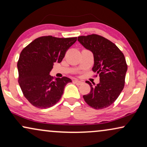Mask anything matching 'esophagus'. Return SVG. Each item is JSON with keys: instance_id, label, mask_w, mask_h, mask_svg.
<instances>
[{"instance_id": "1", "label": "esophagus", "mask_w": 147, "mask_h": 147, "mask_svg": "<svg viewBox=\"0 0 147 147\" xmlns=\"http://www.w3.org/2000/svg\"><path fill=\"white\" fill-rule=\"evenodd\" d=\"M74 82H75V83L77 84V85H81L82 84H83V82L80 81V80H76L75 81H74Z\"/></svg>"}]
</instances>
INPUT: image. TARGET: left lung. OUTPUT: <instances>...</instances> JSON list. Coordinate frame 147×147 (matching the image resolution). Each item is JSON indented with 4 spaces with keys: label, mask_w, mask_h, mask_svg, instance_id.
Instances as JSON below:
<instances>
[{
    "label": "left lung",
    "mask_w": 147,
    "mask_h": 147,
    "mask_svg": "<svg viewBox=\"0 0 147 147\" xmlns=\"http://www.w3.org/2000/svg\"><path fill=\"white\" fill-rule=\"evenodd\" d=\"M78 41L93 53L92 70L99 74L100 82L91 88L90 93L84 95L85 102L94 109H103L115 102L124 86L127 65L122 51L115 44L102 36H80Z\"/></svg>",
    "instance_id": "1"
}]
</instances>
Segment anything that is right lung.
I'll list each match as a JSON object with an SVG mask.
<instances>
[{"mask_svg":"<svg viewBox=\"0 0 147 147\" xmlns=\"http://www.w3.org/2000/svg\"><path fill=\"white\" fill-rule=\"evenodd\" d=\"M77 37L37 38L24 48L17 63L19 84L23 95L38 108H49L61 99L69 78L49 75L54 63H60Z\"/></svg>","mask_w":147,"mask_h":147,"instance_id":"right-lung-1","label":"right lung"}]
</instances>
